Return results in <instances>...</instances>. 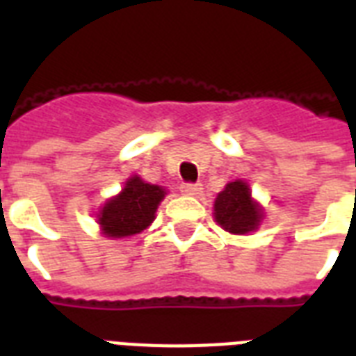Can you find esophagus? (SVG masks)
Here are the masks:
<instances>
[{
    "instance_id": "obj_1",
    "label": "esophagus",
    "mask_w": 356,
    "mask_h": 356,
    "mask_svg": "<svg viewBox=\"0 0 356 356\" xmlns=\"http://www.w3.org/2000/svg\"><path fill=\"white\" fill-rule=\"evenodd\" d=\"M181 192L186 195H200L201 192H203V188H201V184L197 183H184L181 184Z\"/></svg>"
}]
</instances>
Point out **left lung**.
<instances>
[{"instance_id": "1", "label": "left lung", "mask_w": 356, "mask_h": 356, "mask_svg": "<svg viewBox=\"0 0 356 356\" xmlns=\"http://www.w3.org/2000/svg\"><path fill=\"white\" fill-rule=\"evenodd\" d=\"M214 218L227 233L248 234L257 231L264 218L262 207L251 197L249 184L233 181L218 194L214 201Z\"/></svg>"}]
</instances>
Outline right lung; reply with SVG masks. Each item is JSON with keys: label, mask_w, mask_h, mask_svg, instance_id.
<instances>
[{"label": "right lung", "mask_w": 356, "mask_h": 356, "mask_svg": "<svg viewBox=\"0 0 356 356\" xmlns=\"http://www.w3.org/2000/svg\"><path fill=\"white\" fill-rule=\"evenodd\" d=\"M166 190L133 175L125 186L102 207L97 223L108 238H125L142 233L155 220V212L164 200Z\"/></svg>", "instance_id": "add662e5"}]
</instances>
